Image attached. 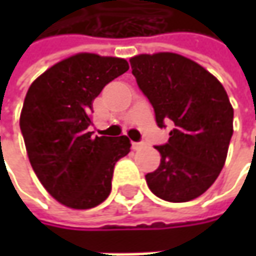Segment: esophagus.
Instances as JSON below:
<instances>
[{"mask_svg": "<svg viewBox=\"0 0 256 256\" xmlns=\"http://www.w3.org/2000/svg\"><path fill=\"white\" fill-rule=\"evenodd\" d=\"M131 145H132V150H135V151L141 150V148L144 146L142 142H135V141H132V142H131Z\"/></svg>", "mask_w": 256, "mask_h": 256, "instance_id": "esophagus-1", "label": "esophagus"}]
</instances>
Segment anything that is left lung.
<instances>
[{"label": "left lung", "mask_w": 256, "mask_h": 256, "mask_svg": "<svg viewBox=\"0 0 256 256\" xmlns=\"http://www.w3.org/2000/svg\"><path fill=\"white\" fill-rule=\"evenodd\" d=\"M132 75L160 128L172 121L170 140L155 146L161 164L145 175L150 190L168 202L198 198L218 178L234 132V110L222 84L204 66L172 52L136 55Z\"/></svg>", "instance_id": "1"}]
</instances>
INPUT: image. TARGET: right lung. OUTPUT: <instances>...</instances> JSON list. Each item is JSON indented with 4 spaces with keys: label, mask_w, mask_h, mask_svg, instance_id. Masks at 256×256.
Listing matches in <instances>:
<instances>
[{
    "label": "right lung",
    "mask_w": 256,
    "mask_h": 256,
    "mask_svg": "<svg viewBox=\"0 0 256 256\" xmlns=\"http://www.w3.org/2000/svg\"><path fill=\"white\" fill-rule=\"evenodd\" d=\"M122 58L76 54L38 76L25 95L20 128L35 175L65 206L90 210L111 192L114 166L131 151L122 136H92V101L126 72Z\"/></svg>",
    "instance_id": "add662e5"
}]
</instances>
